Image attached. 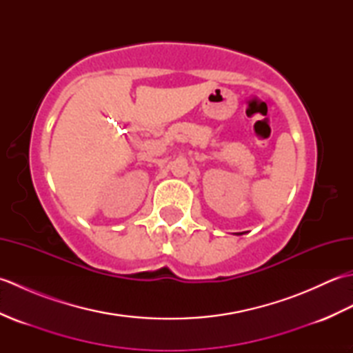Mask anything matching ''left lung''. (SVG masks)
<instances>
[{
	"label": "left lung",
	"mask_w": 353,
	"mask_h": 353,
	"mask_svg": "<svg viewBox=\"0 0 353 353\" xmlns=\"http://www.w3.org/2000/svg\"><path fill=\"white\" fill-rule=\"evenodd\" d=\"M239 235H241V234H239Z\"/></svg>",
	"instance_id": "left-lung-1"
}]
</instances>
